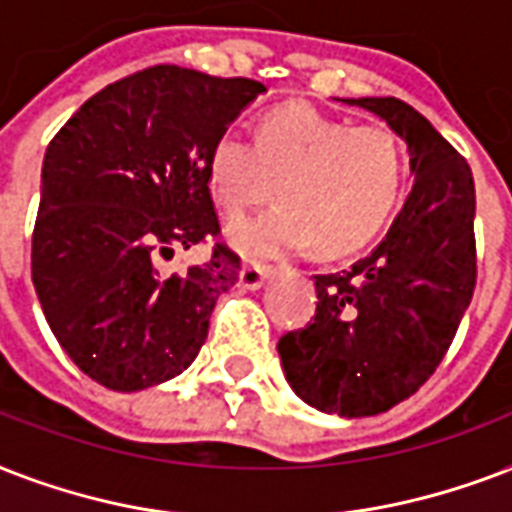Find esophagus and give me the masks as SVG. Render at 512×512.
<instances>
[{
    "label": "esophagus",
    "mask_w": 512,
    "mask_h": 512,
    "mask_svg": "<svg viewBox=\"0 0 512 512\" xmlns=\"http://www.w3.org/2000/svg\"><path fill=\"white\" fill-rule=\"evenodd\" d=\"M272 275V269L261 267V264H245L240 272V285L245 291H259L261 285L267 283V277Z\"/></svg>",
    "instance_id": "1"
}]
</instances>
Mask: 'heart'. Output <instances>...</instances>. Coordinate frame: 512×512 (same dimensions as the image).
<instances>
[{
    "mask_svg": "<svg viewBox=\"0 0 512 512\" xmlns=\"http://www.w3.org/2000/svg\"><path fill=\"white\" fill-rule=\"evenodd\" d=\"M280 194V205L229 227V243L251 259H277L315 245L342 256L371 243L403 192V149L382 125H358L307 104L277 106L256 141L224 130L208 154V186L227 216Z\"/></svg>",
    "mask_w": 512,
    "mask_h": 512,
    "instance_id": "1",
    "label": "heart"
}]
</instances>
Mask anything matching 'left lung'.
Segmentation results:
<instances>
[{
	"label": "left lung",
	"mask_w": 512,
	"mask_h": 512,
	"mask_svg": "<svg viewBox=\"0 0 512 512\" xmlns=\"http://www.w3.org/2000/svg\"><path fill=\"white\" fill-rule=\"evenodd\" d=\"M406 144L414 186L387 235L350 269L315 275L310 326L280 336L291 390L347 419L376 417L430 379L473 299L475 184L457 149L400 98H342Z\"/></svg>",
	"instance_id": "obj_1"
}]
</instances>
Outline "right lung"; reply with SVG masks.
I'll list each match as a JSON object with an SVG mask.
<instances>
[{"mask_svg":"<svg viewBox=\"0 0 512 512\" xmlns=\"http://www.w3.org/2000/svg\"><path fill=\"white\" fill-rule=\"evenodd\" d=\"M267 87L152 66L79 106L42 162L31 280L47 326L93 382L138 392L189 368L240 259L165 272L178 248L219 235L213 141Z\"/></svg>","mask_w":512,"mask_h":512,"instance_id":"right-lung-1","label":"right lung"}]
</instances>
